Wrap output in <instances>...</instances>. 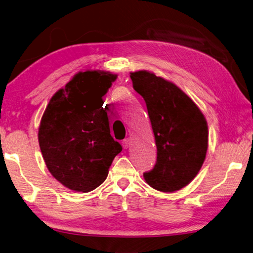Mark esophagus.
Masks as SVG:
<instances>
[{
	"mask_svg": "<svg viewBox=\"0 0 253 253\" xmlns=\"http://www.w3.org/2000/svg\"><path fill=\"white\" fill-rule=\"evenodd\" d=\"M122 145L125 149H127L128 145H130V139H125L122 141Z\"/></svg>",
	"mask_w": 253,
	"mask_h": 253,
	"instance_id": "esophagus-1",
	"label": "esophagus"
}]
</instances>
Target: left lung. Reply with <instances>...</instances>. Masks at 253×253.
Wrapping results in <instances>:
<instances>
[{
	"label": "left lung",
	"mask_w": 253,
	"mask_h": 253,
	"mask_svg": "<svg viewBox=\"0 0 253 253\" xmlns=\"http://www.w3.org/2000/svg\"><path fill=\"white\" fill-rule=\"evenodd\" d=\"M130 77L146 103L157 149L155 166L143 176L156 190L176 192L196 177L206 159V119L175 84L146 70L131 73Z\"/></svg>",
	"instance_id": "8db88e82"
}]
</instances>
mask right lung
<instances>
[{"label":"right lung","mask_w":253,"mask_h":253,"mask_svg":"<svg viewBox=\"0 0 253 253\" xmlns=\"http://www.w3.org/2000/svg\"><path fill=\"white\" fill-rule=\"evenodd\" d=\"M117 77L109 71H80L51 97L42 117V159L50 174L75 192L88 193L101 185L122 151L102 107Z\"/></svg>","instance_id":"right-lung-1"}]
</instances>
